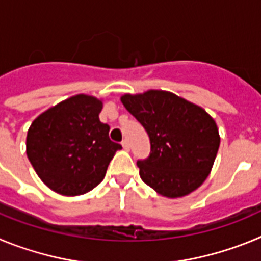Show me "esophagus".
Returning a JSON list of instances; mask_svg holds the SVG:
<instances>
[{
    "instance_id": "esophagus-1",
    "label": "esophagus",
    "mask_w": 261,
    "mask_h": 261,
    "mask_svg": "<svg viewBox=\"0 0 261 261\" xmlns=\"http://www.w3.org/2000/svg\"><path fill=\"white\" fill-rule=\"evenodd\" d=\"M121 144H123V147H124V150H129V149H130V144H129V141L128 140H123V142H121Z\"/></svg>"
}]
</instances>
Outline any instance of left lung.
Masks as SVG:
<instances>
[{
  "mask_svg": "<svg viewBox=\"0 0 261 261\" xmlns=\"http://www.w3.org/2000/svg\"><path fill=\"white\" fill-rule=\"evenodd\" d=\"M121 102L150 138V154L137 161L144 183L171 199L199 188L220 147L216 121L201 107L168 91L126 94Z\"/></svg>",
  "mask_w": 261,
  "mask_h": 261,
  "instance_id": "left-lung-1",
  "label": "left lung"
}]
</instances>
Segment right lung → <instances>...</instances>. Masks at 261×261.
<instances>
[{
    "label": "right lung",
    "instance_id": "obj_1",
    "mask_svg": "<svg viewBox=\"0 0 261 261\" xmlns=\"http://www.w3.org/2000/svg\"><path fill=\"white\" fill-rule=\"evenodd\" d=\"M102 102L71 96L36 117L27 133V156L47 187L60 195H84L105 179L121 145L99 120Z\"/></svg>",
    "mask_w": 261,
    "mask_h": 261
}]
</instances>
